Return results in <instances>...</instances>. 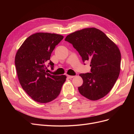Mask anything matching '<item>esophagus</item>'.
I'll list each match as a JSON object with an SVG mask.
<instances>
[{"label":"esophagus","mask_w":134,"mask_h":134,"mask_svg":"<svg viewBox=\"0 0 134 134\" xmlns=\"http://www.w3.org/2000/svg\"><path fill=\"white\" fill-rule=\"evenodd\" d=\"M74 76H73V75H68V78H69V79H72V78H73Z\"/></svg>","instance_id":"34e87169"}]
</instances>
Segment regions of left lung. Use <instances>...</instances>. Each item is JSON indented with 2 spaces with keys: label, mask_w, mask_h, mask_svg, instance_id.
<instances>
[{
  "label": "left lung",
  "mask_w": 134,
  "mask_h": 134,
  "mask_svg": "<svg viewBox=\"0 0 134 134\" xmlns=\"http://www.w3.org/2000/svg\"><path fill=\"white\" fill-rule=\"evenodd\" d=\"M65 40L78 52L83 62L90 61V73L79 74L83 80L82 85L78 87L79 93L91 100L106 96L120 72L121 54L118 47L103 31L94 27L76 31Z\"/></svg>",
  "instance_id": "1"
}]
</instances>
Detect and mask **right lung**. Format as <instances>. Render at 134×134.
<instances>
[{
  "mask_svg": "<svg viewBox=\"0 0 134 134\" xmlns=\"http://www.w3.org/2000/svg\"><path fill=\"white\" fill-rule=\"evenodd\" d=\"M62 35L37 32L27 37L18 50L15 66L18 78L23 89L38 103L50 102L57 97L66 79V76L48 73V67L54 68L50 60L52 52L61 40Z\"/></svg>",
  "mask_w": 134,
  "mask_h": 134,
  "instance_id": "obj_1",
  "label": "right lung"
}]
</instances>
